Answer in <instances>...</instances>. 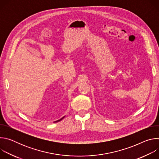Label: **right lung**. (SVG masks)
<instances>
[{
	"label": "right lung",
	"instance_id": "right-lung-1",
	"mask_svg": "<svg viewBox=\"0 0 159 159\" xmlns=\"http://www.w3.org/2000/svg\"><path fill=\"white\" fill-rule=\"evenodd\" d=\"M63 118H64V117H63L62 118H61V119H60V120H57V121H56L55 122H58V121H61V120Z\"/></svg>",
	"mask_w": 159,
	"mask_h": 159
}]
</instances>
